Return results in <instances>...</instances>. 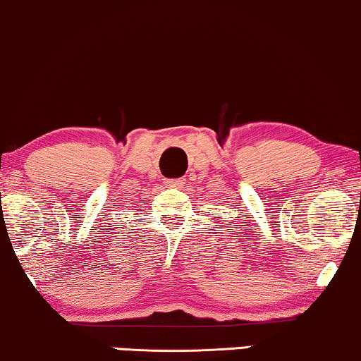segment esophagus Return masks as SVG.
<instances>
[{"label":"esophagus","instance_id":"obj_1","mask_svg":"<svg viewBox=\"0 0 361 361\" xmlns=\"http://www.w3.org/2000/svg\"><path fill=\"white\" fill-rule=\"evenodd\" d=\"M165 185L169 188H181L185 185V178H169L165 180Z\"/></svg>","mask_w":361,"mask_h":361}]
</instances>
